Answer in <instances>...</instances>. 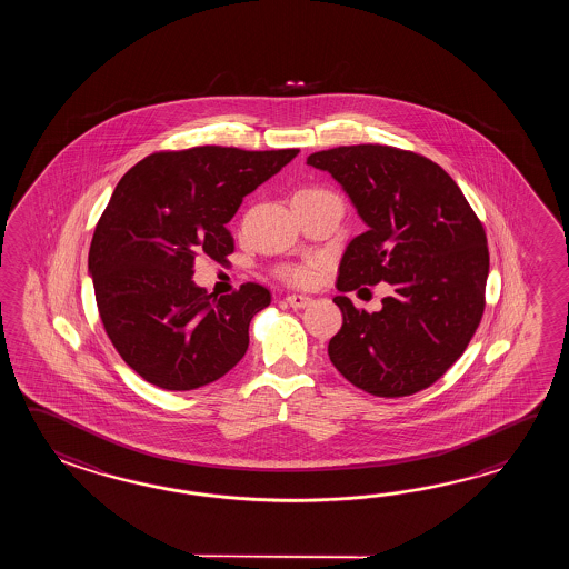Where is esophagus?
<instances>
[{"mask_svg":"<svg viewBox=\"0 0 569 569\" xmlns=\"http://www.w3.org/2000/svg\"><path fill=\"white\" fill-rule=\"evenodd\" d=\"M311 297H305V295H289L287 297V302H289L292 309H305V307H309L311 305Z\"/></svg>","mask_w":569,"mask_h":569,"instance_id":"34e87169","label":"esophagus"}]
</instances>
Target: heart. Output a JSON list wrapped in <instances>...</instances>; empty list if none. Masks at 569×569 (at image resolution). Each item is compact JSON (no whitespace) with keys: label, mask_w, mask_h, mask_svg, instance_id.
Segmentation results:
<instances>
[{"label":"heart","mask_w":569,"mask_h":569,"mask_svg":"<svg viewBox=\"0 0 569 569\" xmlns=\"http://www.w3.org/2000/svg\"><path fill=\"white\" fill-rule=\"evenodd\" d=\"M284 277L292 284H309L315 279V264H305V267H290L284 270Z\"/></svg>","instance_id":"1"}]
</instances>
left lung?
<instances>
[{
    "label": "left lung",
    "mask_w": 569,
    "mask_h": 569,
    "mask_svg": "<svg viewBox=\"0 0 569 569\" xmlns=\"http://www.w3.org/2000/svg\"><path fill=\"white\" fill-rule=\"evenodd\" d=\"M350 197L366 223L339 262L338 290L388 282L376 313L346 295L329 360L375 397H407L448 372L483 313L488 246L460 187L433 160L380 144L339 146L307 158Z\"/></svg>",
    "instance_id": "obj_1"
}]
</instances>
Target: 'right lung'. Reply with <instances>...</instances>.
<instances>
[{
	"instance_id": "right-lung-1",
	"label": "right lung",
	"mask_w": 569,
	"mask_h": 569,
	"mask_svg": "<svg viewBox=\"0 0 569 569\" xmlns=\"http://www.w3.org/2000/svg\"><path fill=\"white\" fill-rule=\"evenodd\" d=\"M297 154L197 146L150 154L121 177L91 240L89 277L113 348L146 382L194 390L242 360L270 292L246 282L209 295L194 284V258L226 262V226L243 197Z\"/></svg>"
}]
</instances>
